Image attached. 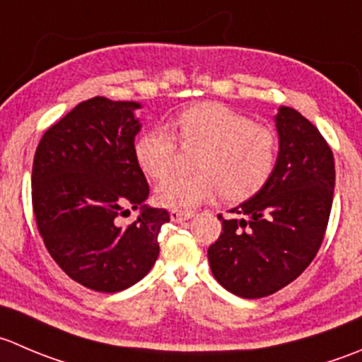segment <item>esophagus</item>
I'll use <instances>...</instances> for the list:
<instances>
[{
  "mask_svg": "<svg viewBox=\"0 0 362 362\" xmlns=\"http://www.w3.org/2000/svg\"><path fill=\"white\" fill-rule=\"evenodd\" d=\"M192 216H194V214L184 212V210H171V212H170L171 221H175V223H182V221H187V219H191Z\"/></svg>",
  "mask_w": 362,
  "mask_h": 362,
  "instance_id": "obj_1",
  "label": "esophagus"
}]
</instances>
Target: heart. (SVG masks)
I'll list each match as a JSON object with an SVG mask.
<instances>
[{
  "instance_id": "heart-1",
  "label": "heart",
  "mask_w": 362,
  "mask_h": 362,
  "mask_svg": "<svg viewBox=\"0 0 362 362\" xmlns=\"http://www.w3.org/2000/svg\"><path fill=\"white\" fill-rule=\"evenodd\" d=\"M184 145H199L194 173L171 175L156 189L157 202L173 210L192 209L221 192L224 202L240 203L255 196L272 175L278 136L249 117L221 103H199L170 122ZM139 168L153 180L168 177L177 143L163 127L143 132L134 145Z\"/></svg>"
}]
</instances>
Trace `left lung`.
<instances>
[{
    "label": "left lung",
    "instance_id": "left-lung-1",
    "mask_svg": "<svg viewBox=\"0 0 362 362\" xmlns=\"http://www.w3.org/2000/svg\"><path fill=\"white\" fill-rule=\"evenodd\" d=\"M279 152L252 198L231 209L209 263L221 286L242 299L278 292L303 274L324 240L334 192V156L324 136L292 107L274 117Z\"/></svg>",
    "mask_w": 362,
    "mask_h": 362
}]
</instances>
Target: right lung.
<instances>
[{
    "mask_svg": "<svg viewBox=\"0 0 362 362\" xmlns=\"http://www.w3.org/2000/svg\"><path fill=\"white\" fill-rule=\"evenodd\" d=\"M139 103L93 97L45 131L31 173V202L49 255L74 281L115 293L145 278L159 256L164 209L145 205L148 182L134 156ZM142 210L132 225L117 216Z\"/></svg>",
    "mask_w": 362,
    "mask_h": 362,
    "instance_id": "1",
    "label": "right lung"
}]
</instances>
